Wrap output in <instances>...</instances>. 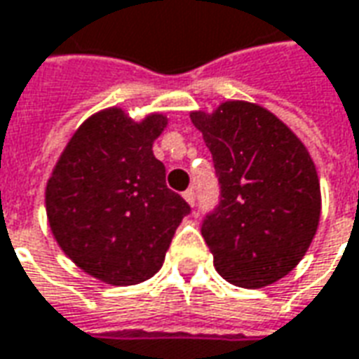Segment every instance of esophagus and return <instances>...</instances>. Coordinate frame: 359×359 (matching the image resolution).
I'll return each instance as SVG.
<instances>
[{
  "label": "esophagus",
  "instance_id": "34e87169",
  "mask_svg": "<svg viewBox=\"0 0 359 359\" xmlns=\"http://www.w3.org/2000/svg\"><path fill=\"white\" fill-rule=\"evenodd\" d=\"M184 199L191 205V207H195V191L193 189H187V191L184 193Z\"/></svg>",
  "mask_w": 359,
  "mask_h": 359
}]
</instances>
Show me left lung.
Segmentation results:
<instances>
[{
  "label": "left lung",
  "mask_w": 359,
  "mask_h": 359,
  "mask_svg": "<svg viewBox=\"0 0 359 359\" xmlns=\"http://www.w3.org/2000/svg\"><path fill=\"white\" fill-rule=\"evenodd\" d=\"M220 184V203L201 233L226 280L241 288L273 284L313 241L321 216L317 170L304 143L263 106L228 100L193 111Z\"/></svg>",
  "instance_id": "1"
}]
</instances>
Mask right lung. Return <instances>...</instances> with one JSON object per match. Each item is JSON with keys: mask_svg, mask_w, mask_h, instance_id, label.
Here are the masks:
<instances>
[{"mask_svg": "<svg viewBox=\"0 0 359 359\" xmlns=\"http://www.w3.org/2000/svg\"><path fill=\"white\" fill-rule=\"evenodd\" d=\"M162 114L133 121L121 108L86 119L73 133L46 185V215L71 261L111 286L158 273L189 205L168 189L152 143Z\"/></svg>", "mask_w": 359, "mask_h": 359, "instance_id": "obj_1", "label": "right lung"}]
</instances>
